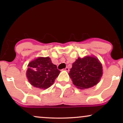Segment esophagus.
Returning a JSON list of instances; mask_svg holds the SVG:
<instances>
[{"label":"esophagus","instance_id":"obj_1","mask_svg":"<svg viewBox=\"0 0 123 123\" xmlns=\"http://www.w3.org/2000/svg\"><path fill=\"white\" fill-rule=\"evenodd\" d=\"M65 70H66V71H69V67H67L66 68H65Z\"/></svg>","mask_w":123,"mask_h":123}]
</instances>
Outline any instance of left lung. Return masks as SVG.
<instances>
[{
  "label": "left lung",
  "mask_w": 123,
  "mask_h": 123,
  "mask_svg": "<svg viewBox=\"0 0 123 123\" xmlns=\"http://www.w3.org/2000/svg\"><path fill=\"white\" fill-rule=\"evenodd\" d=\"M69 75L78 88H91L97 85L101 78L102 64L96 57L78 58L72 64Z\"/></svg>",
  "instance_id": "1"
}]
</instances>
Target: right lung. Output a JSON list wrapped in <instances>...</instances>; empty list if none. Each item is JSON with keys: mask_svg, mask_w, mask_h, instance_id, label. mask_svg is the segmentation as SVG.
<instances>
[{"mask_svg": "<svg viewBox=\"0 0 123 123\" xmlns=\"http://www.w3.org/2000/svg\"><path fill=\"white\" fill-rule=\"evenodd\" d=\"M26 75L33 87L47 89L53 85L60 71L49 57H38L28 64Z\"/></svg>", "mask_w": 123, "mask_h": 123, "instance_id": "obj_1", "label": "right lung"}]
</instances>
